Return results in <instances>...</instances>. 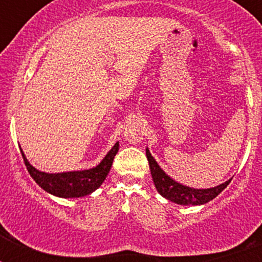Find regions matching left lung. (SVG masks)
I'll return each instance as SVG.
<instances>
[{
	"mask_svg": "<svg viewBox=\"0 0 262 262\" xmlns=\"http://www.w3.org/2000/svg\"><path fill=\"white\" fill-rule=\"evenodd\" d=\"M145 155H147L149 169H151L152 180L156 186V190L160 195H163L165 200L170 201L173 203L181 206H202L205 203L210 202L217 196L222 191L230 184L231 180L217 185V186L209 187V189H195V187L186 186V185L180 184L178 181L173 180L170 176L166 174L163 168L157 164L155 157L149 152V148H145Z\"/></svg>",
	"mask_w": 262,
	"mask_h": 262,
	"instance_id": "1",
	"label": "left lung"
}]
</instances>
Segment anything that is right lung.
I'll return each instance as SVG.
<instances>
[{"label":"right lung","instance_id":"1","mask_svg":"<svg viewBox=\"0 0 262 262\" xmlns=\"http://www.w3.org/2000/svg\"><path fill=\"white\" fill-rule=\"evenodd\" d=\"M118 151H119V142L113 145L106 156L101 160V163L94 168L62 173H47L32 166L20 148L23 161L26 164L27 170L30 176L34 178V181L47 193L59 196V198H66V200L67 198H81L96 191L107 177Z\"/></svg>","mask_w":262,"mask_h":262}]
</instances>
